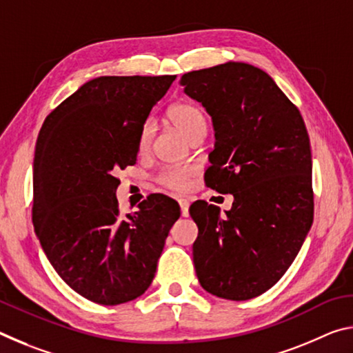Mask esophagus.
I'll use <instances>...</instances> for the list:
<instances>
[{
  "mask_svg": "<svg viewBox=\"0 0 353 353\" xmlns=\"http://www.w3.org/2000/svg\"><path fill=\"white\" fill-rule=\"evenodd\" d=\"M179 205H181V213H182V216H188L190 201H187V199H179Z\"/></svg>",
  "mask_w": 353,
  "mask_h": 353,
  "instance_id": "1",
  "label": "esophagus"
}]
</instances>
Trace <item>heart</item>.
Masks as SVG:
<instances>
[{
	"mask_svg": "<svg viewBox=\"0 0 353 353\" xmlns=\"http://www.w3.org/2000/svg\"><path fill=\"white\" fill-rule=\"evenodd\" d=\"M170 121L174 124L177 129L188 137V139H196V137L204 135L207 130V119L205 113L198 104L193 103H177L168 109ZM154 140V124L152 121H145L141 124L139 137H137V151L140 155H145L151 149ZM196 171L191 166H179V168H166L160 172L157 181L166 188L171 190H185L190 185L191 179L194 177Z\"/></svg>",
	"mask_w": 353,
	"mask_h": 353,
	"instance_id": "b5f03b06",
	"label": "heart"
}]
</instances>
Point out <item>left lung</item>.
I'll return each instance as SVG.
<instances>
[{
	"mask_svg": "<svg viewBox=\"0 0 353 353\" xmlns=\"http://www.w3.org/2000/svg\"><path fill=\"white\" fill-rule=\"evenodd\" d=\"M181 85L213 121L207 187L234 194L225 218L205 201L190 207L199 230L196 276L213 296L248 301L282 279L313 224L305 123L272 77L254 65L190 71Z\"/></svg>",
	"mask_w": 353,
	"mask_h": 353,
	"instance_id": "left-lung-1",
	"label": "left lung"
}]
</instances>
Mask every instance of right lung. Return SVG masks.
I'll return each mask as SVG.
<instances>
[{
	"label": "right lung",
	"instance_id": "1",
	"mask_svg": "<svg viewBox=\"0 0 353 353\" xmlns=\"http://www.w3.org/2000/svg\"><path fill=\"white\" fill-rule=\"evenodd\" d=\"M176 76H101L59 104L34 155L32 223L48 260L77 294L119 305L145 292L170 229L174 199L151 194L121 214L119 170L137 162V137Z\"/></svg>",
	"mask_w": 353,
	"mask_h": 353
}]
</instances>
